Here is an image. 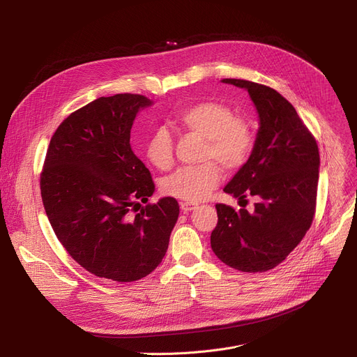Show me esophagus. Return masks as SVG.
I'll use <instances>...</instances> for the list:
<instances>
[{
    "label": "esophagus",
    "instance_id": "obj_1",
    "mask_svg": "<svg viewBox=\"0 0 357 357\" xmlns=\"http://www.w3.org/2000/svg\"><path fill=\"white\" fill-rule=\"evenodd\" d=\"M197 208V204H191V202H181V210L183 213H190L192 210Z\"/></svg>",
    "mask_w": 357,
    "mask_h": 357
}]
</instances>
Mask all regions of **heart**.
Instances as JSON below:
<instances>
[{
  "label": "heart",
  "mask_w": 357,
  "mask_h": 357,
  "mask_svg": "<svg viewBox=\"0 0 357 357\" xmlns=\"http://www.w3.org/2000/svg\"><path fill=\"white\" fill-rule=\"evenodd\" d=\"M183 130L204 137L201 159L197 166L179 167L165 178L162 190L183 201L199 202L207 198L221 178V165L226 171H237L250 159L255 149V131L249 121L236 116L231 107L220 101H201L185 108L176 117ZM147 162L159 171L174 165V139L165 127L156 128L144 146Z\"/></svg>",
  "instance_id": "1"
}]
</instances>
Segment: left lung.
<instances>
[{
  "label": "left lung",
  "mask_w": 357,
  "mask_h": 357,
  "mask_svg": "<svg viewBox=\"0 0 357 357\" xmlns=\"http://www.w3.org/2000/svg\"><path fill=\"white\" fill-rule=\"evenodd\" d=\"M222 82L248 89L260 124L250 159L224 192L257 202L250 213L215 205L211 249L233 269L266 272L282 264L311 227L320 153L311 131L278 91L245 79Z\"/></svg>",
  "instance_id": "obj_1"
}]
</instances>
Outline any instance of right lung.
<instances>
[{
  "label": "right lung",
  "mask_w": 357,
  "mask_h": 357,
  "mask_svg": "<svg viewBox=\"0 0 357 357\" xmlns=\"http://www.w3.org/2000/svg\"><path fill=\"white\" fill-rule=\"evenodd\" d=\"M149 105L144 96L117 93L72 112L52 136L40 174L56 237L84 269L116 282L159 266L179 215L172 197L140 208L155 183L131 150L130 130Z\"/></svg>",
  "instance_id": "right-lung-1"
}]
</instances>
